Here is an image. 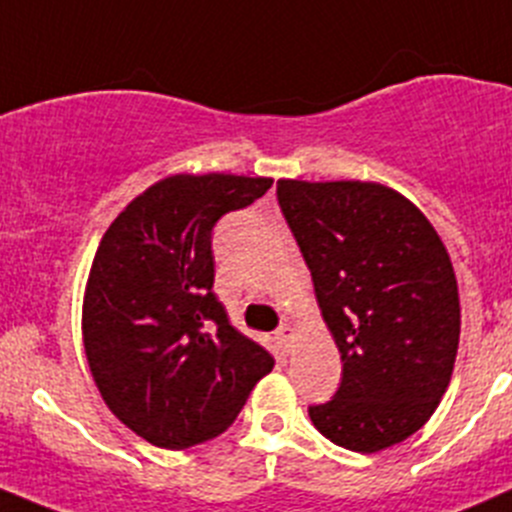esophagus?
<instances>
[{
    "label": "esophagus",
    "mask_w": 512,
    "mask_h": 512,
    "mask_svg": "<svg viewBox=\"0 0 512 512\" xmlns=\"http://www.w3.org/2000/svg\"><path fill=\"white\" fill-rule=\"evenodd\" d=\"M277 339H280V344L285 349H292V344H294V339H297V329L292 327V324H282L280 329H277V334H275Z\"/></svg>",
    "instance_id": "1"
}]
</instances>
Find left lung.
<instances>
[{"label":"left lung","instance_id":"8db88e82","mask_svg":"<svg viewBox=\"0 0 512 512\" xmlns=\"http://www.w3.org/2000/svg\"><path fill=\"white\" fill-rule=\"evenodd\" d=\"M277 200L344 364L337 394L309 406V418L356 453L406 441L446 394L461 337L441 237L379 183L277 180Z\"/></svg>","mask_w":512,"mask_h":512}]
</instances>
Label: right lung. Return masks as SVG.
Returning a JSON list of instances; mask_svg holds the SVG:
<instances>
[{
    "mask_svg": "<svg viewBox=\"0 0 512 512\" xmlns=\"http://www.w3.org/2000/svg\"><path fill=\"white\" fill-rule=\"evenodd\" d=\"M272 178L168 175L118 213L84 294V349L108 409L168 451L220 436L275 359L215 297L213 227Z\"/></svg>",
    "mask_w": 512,
    "mask_h": 512,
    "instance_id": "1",
    "label": "right lung"
}]
</instances>
